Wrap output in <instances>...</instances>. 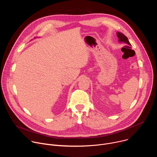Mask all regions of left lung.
<instances>
[{
	"mask_svg": "<svg viewBox=\"0 0 157 157\" xmlns=\"http://www.w3.org/2000/svg\"><path fill=\"white\" fill-rule=\"evenodd\" d=\"M117 37L119 38V41L120 42H124V43H125L128 44H129V45H131L130 42L128 41V40L127 38V37L126 36H125L122 33H121V32H117Z\"/></svg>",
	"mask_w": 157,
	"mask_h": 157,
	"instance_id": "left-lung-1",
	"label": "left lung"
}]
</instances>
